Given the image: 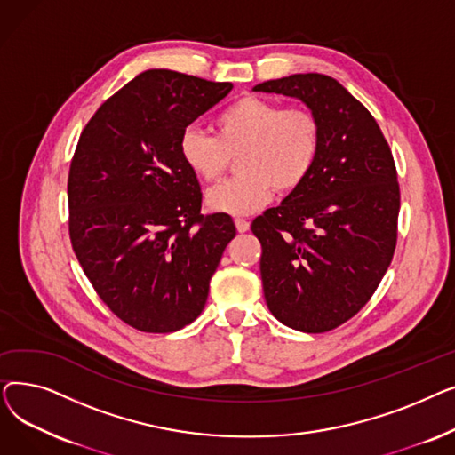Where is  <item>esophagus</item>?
Masks as SVG:
<instances>
[{
	"mask_svg": "<svg viewBox=\"0 0 455 455\" xmlns=\"http://www.w3.org/2000/svg\"><path fill=\"white\" fill-rule=\"evenodd\" d=\"M234 223H235L237 232H247V230H249V227H251V223H249L247 220H242V218H237Z\"/></svg>",
	"mask_w": 455,
	"mask_h": 455,
	"instance_id": "esophagus-1",
	"label": "esophagus"
}]
</instances>
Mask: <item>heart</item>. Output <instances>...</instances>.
<instances>
[{"mask_svg": "<svg viewBox=\"0 0 455 455\" xmlns=\"http://www.w3.org/2000/svg\"><path fill=\"white\" fill-rule=\"evenodd\" d=\"M215 138L197 127L182 131L179 153L197 179L212 182L235 160L237 175L206 191L210 212L249 215L266 206L273 191L290 194L312 173L321 151V124L302 107L245 95L223 108L213 122Z\"/></svg>", "mask_w": 455, "mask_h": 455, "instance_id": "heart-1", "label": "heart"}]
</instances>
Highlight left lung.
<instances>
[{
  "mask_svg": "<svg viewBox=\"0 0 455 455\" xmlns=\"http://www.w3.org/2000/svg\"><path fill=\"white\" fill-rule=\"evenodd\" d=\"M252 90L295 98L321 124L312 173L251 228L271 314L293 330L323 333L360 312L391 264L400 210L395 160L372 114L336 79L295 74Z\"/></svg>",
  "mask_w": 455,
  "mask_h": 455,
  "instance_id": "8db88e82",
  "label": "left lung"
}]
</instances>
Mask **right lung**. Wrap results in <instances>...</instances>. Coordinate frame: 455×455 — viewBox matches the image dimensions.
<instances>
[{
  "instance_id": "right-lung-1",
  "label": "right lung",
  "mask_w": 455,
  "mask_h": 455,
  "mask_svg": "<svg viewBox=\"0 0 455 455\" xmlns=\"http://www.w3.org/2000/svg\"><path fill=\"white\" fill-rule=\"evenodd\" d=\"M232 83L148 69L84 127L68 177L69 237L101 300L129 326L177 331L206 304L235 227L201 213V186L179 153L182 131Z\"/></svg>"
}]
</instances>
